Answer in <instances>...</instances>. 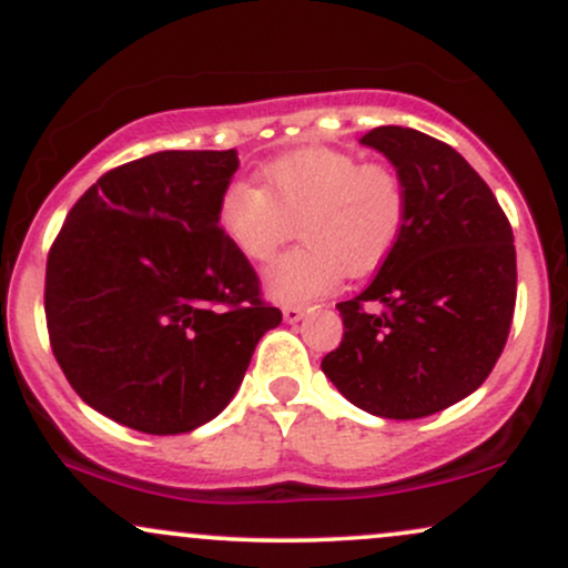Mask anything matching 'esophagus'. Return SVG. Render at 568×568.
I'll return each instance as SVG.
<instances>
[{"label":"esophagus","mask_w":568,"mask_h":568,"mask_svg":"<svg viewBox=\"0 0 568 568\" xmlns=\"http://www.w3.org/2000/svg\"><path fill=\"white\" fill-rule=\"evenodd\" d=\"M304 315H306L304 306H296V304L283 306V317H285V323H298V321H302Z\"/></svg>","instance_id":"1"}]
</instances>
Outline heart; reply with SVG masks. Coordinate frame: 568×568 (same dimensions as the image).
Masks as SVG:
<instances>
[{
    "instance_id": "1",
    "label": "heart",
    "mask_w": 568,
    "mask_h": 568,
    "mask_svg": "<svg viewBox=\"0 0 568 568\" xmlns=\"http://www.w3.org/2000/svg\"><path fill=\"white\" fill-rule=\"evenodd\" d=\"M264 189L234 179L219 197V226L237 253L270 264L264 288L275 302L306 304L344 277H368L400 243L408 221L403 175L338 149H298L262 168Z\"/></svg>"
}]
</instances>
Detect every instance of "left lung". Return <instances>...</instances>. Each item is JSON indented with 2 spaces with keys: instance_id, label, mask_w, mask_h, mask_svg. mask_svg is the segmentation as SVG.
<instances>
[{
  "instance_id": "left-lung-1",
  "label": "left lung",
  "mask_w": 568,
  "mask_h": 568,
  "mask_svg": "<svg viewBox=\"0 0 568 568\" xmlns=\"http://www.w3.org/2000/svg\"><path fill=\"white\" fill-rule=\"evenodd\" d=\"M361 143L403 175L408 221L368 288L336 304L344 338L321 366L357 408L422 419L475 393L505 349L518 280L513 230L448 143L397 125Z\"/></svg>"
}]
</instances>
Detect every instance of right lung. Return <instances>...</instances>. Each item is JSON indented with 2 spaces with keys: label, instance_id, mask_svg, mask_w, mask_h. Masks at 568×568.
Segmentation results:
<instances>
[{
  "label": "right lung",
  "instance_id": "add662e5",
  "mask_svg": "<svg viewBox=\"0 0 568 568\" xmlns=\"http://www.w3.org/2000/svg\"><path fill=\"white\" fill-rule=\"evenodd\" d=\"M237 152H158L103 173L48 256L50 347L98 414L149 435L192 433L237 393L283 321L219 226Z\"/></svg>",
  "mask_w": 568,
  "mask_h": 568
}]
</instances>
